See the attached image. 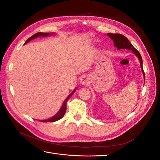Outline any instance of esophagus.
I'll return each instance as SVG.
<instances>
[{"label":"esophagus","mask_w":160,"mask_h":160,"mask_svg":"<svg viewBox=\"0 0 160 160\" xmlns=\"http://www.w3.org/2000/svg\"><path fill=\"white\" fill-rule=\"evenodd\" d=\"M81 83L82 85H87L88 83V79L86 77H83V79L81 80Z\"/></svg>","instance_id":"1"}]
</instances>
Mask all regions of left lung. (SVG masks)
Masks as SVG:
<instances>
[{
    "mask_svg": "<svg viewBox=\"0 0 160 160\" xmlns=\"http://www.w3.org/2000/svg\"><path fill=\"white\" fill-rule=\"evenodd\" d=\"M108 36L110 37L111 40L113 41L114 43V46L117 48V49H129L132 51L134 54L138 57V58L140 62V66H141V69L143 72V78H144V81H145V73L143 72V61H142V58L140 53L139 51L135 49L133 47V46L131 44L129 40L128 39L127 37H125L124 35H121V34H113V33H108Z\"/></svg>",
    "mask_w": 160,
    "mask_h": 160,
    "instance_id": "obj_1",
    "label": "left lung"
}]
</instances>
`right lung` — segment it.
I'll list each match as a JSON object with an SVG mask.
<instances>
[{
  "label": "right lung",
  "instance_id": "1",
  "mask_svg": "<svg viewBox=\"0 0 160 160\" xmlns=\"http://www.w3.org/2000/svg\"><path fill=\"white\" fill-rule=\"evenodd\" d=\"M55 35V34L54 33H49V32H37V33L35 34V35H33L32 37H31L29 38H28V39L27 40V41L25 42V44H24V45L27 44L28 42H29L30 41L34 39V38H35L37 37H47V36H49V35ZM75 91H76V89H75L68 95V97H67V98H66V99L63 101V103H62V107L61 108L60 110L58 111V113L57 114H55L54 116H52V118H51L49 119H45V120H39V121H41V122H56V121H58V120L61 119L62 117H63L65 112H66L67 101L69 100V99L72 95V94L75 93Z\"/></svg>",
  "mask_w": 160,
  "mask_h": 160
}]
</instances>
